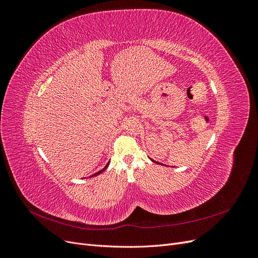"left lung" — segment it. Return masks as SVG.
<instances>
[{"label": "left lung", "mask_w": 258, "mask_h": 258, "mask_svg": "<svg viewBox=\"0 0 258 258\" xmlns=\"http://www.w3.org/2000/svg\"><path fill=\"white\" fill-rule=\"evenodd\" d=\"M152 161H154V162H156V163H158V165H161V163H159V162H157V161H155V160H152Z\"/></svg>", "instance_id": "1"}]
</instances>
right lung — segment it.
<instances>
[{
  "mask_svg": "<svg viewBox=\"0 0 258 258\" xmlns=\"http://www.w3.org/2000/svg\"><path fill=\"white\" fill-rule=\"evenodd\" d=\"M107 166H108V163H107V165H106V166H105V167H104L102 170H100L99 172H97V173H95V174H92V175H90V176H96V175H99L101 172H103V171H104V170L107 168Z\"/></svg>",
  "mask_w": 258,
  "mask_h": 258,
  "instance_id": "right-lung-1",
  "label": "right lung"
}]
</instances>
